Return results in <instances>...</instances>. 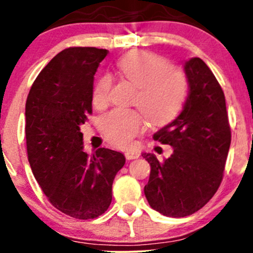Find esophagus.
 <instances>
[{
  "label": "esophagus",
  "mask_w": 253,
  "mask_h": 253,
  "mask_svg": "<svg viewBox=\"0 0 253 253\" xmlns=\"http://www.w3.org/2000/svg\"><path fill=\"white\" fill-rule=\"evenodd\" d=\"M139 156H140V153H139L138 151H134V150H129V151H126V152H125V157H126V159H128V161H130V159L139 158Z\"/></svg>",
  "instance_id": "obj_1"
}]
</instances>
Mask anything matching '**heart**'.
<instances>
[{"instance_id": "obj_1", "label": "heart", "mask_w": 253, "mask_h": 253, "mask_svg": "<svg viewBox=\"0 0 253 253\" xmlns=\"http://www.w3.org/2000/svg\"><path fill=\"white\" fill-rule=\"evenodd\" d=\"M117 68L123 76L138 86L134 103L140 107L150 121L162 124L169 121L181 108L188 90L184 72L168 65L164 58L150 52L134 51L118 60ZM113 80L103 75L92 90V102L102 107L108 102ZM103 134L117 146H127L140 132L143 119L133 109H115L101 121Z\"/></svg>"}]
</instances>
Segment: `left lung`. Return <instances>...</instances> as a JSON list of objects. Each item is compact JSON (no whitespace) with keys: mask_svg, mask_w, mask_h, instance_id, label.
<instances>
[{"mask_svg":"<svg viewBox=\"0 0 253 253\" xmlns=\"http://www.w3.org/2000/svg\"><path fill=\"white\" fill-rule=\"evenodd\" d=\"M183 68L189 88L183 110L153 134L172 146V155L159 161L143 153L151 165L145 196L153 210L170 217L191 215L214 196L231 145L225 95L215 76L197 57Z\"/></svg>","mask_w":253,"mask_h":253,"instance_id":"8db88e82","label":"left lung"}]
</instances>
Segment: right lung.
Here are the masks:
<instances>
[{"instance_id": "1", "label": "right lung", "mask_w": 253, "mask_h": 253, "mask_svg": "<svg viewBox=\"0 0 253 253\" xmlns=\"http://www.w3.org/2000/svg\"><path fill=\"white\" fill-rule=\"evenodd\" d=\"M108 51L69 47L50 60L26 101V144L32 172L48 201L66 215L95 219L108 210L126 158L101 147L83 151L81 126L92 113L94 75Z\"/></svg>"}]
</instances>
